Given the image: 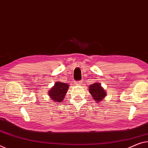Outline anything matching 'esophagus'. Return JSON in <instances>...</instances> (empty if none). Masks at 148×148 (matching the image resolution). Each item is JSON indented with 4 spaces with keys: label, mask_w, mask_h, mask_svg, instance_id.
<instances>
[{
    "label": "esophagus",
    "mask_w": 148,
    "mask_h": 148,
    "mask_svg": "<svg viewBox=\"0 0 148 148\" xmlns=\"http://www.w3.org/2000/svg\"><path fill=\"white\" fill-rule=\"evenodd\" d=\"M75 83H76V85H81V84H82L81 81H76Z\"/></svg>",
    "instance_id": "34e87169"
}]
</instances>
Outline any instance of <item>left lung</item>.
I'll return each mask as SVG.
<instances>
[{
    "mask_svg": "<svg viewBox=\"0 0 148 148\" xmlns=\"http://www.w3.org/2000/svg\"><path fill=\"white\" fill-rule=\"evenodd\" d=\"M89 92L95 101L100 102L106 96V91L101 87L100 83H94L90 85Z\"/></svg>",
    "mask_w": 148,
    "mask_h": 148,
    "instance_id": "1",
    "label": "left lung"
}]
</instances>
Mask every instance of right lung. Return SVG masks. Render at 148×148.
I'll use <instances>...</instances> for the list:
<instances>
[{
    "label": "right lung",
    "instance_id": "add662e5",
    "mask_svg": "<svg viewBox=\"0 0 148 148\" xmlns=\"http://www.w3.org/2000/svg\"><path fill=\"white\" fill-rule=\"evenodd\" d=\"M69 85L61 82H56L51 89L49 91V97L53 101L61 103L65 98V95L68 90Z\"/></svg>",
    "mask_w": 148,
    "mask_h": 148
}]
</instances>
